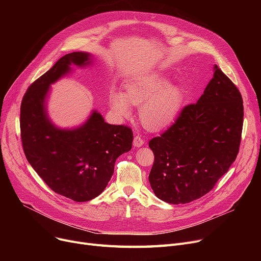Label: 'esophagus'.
Instances as JSON below:
<instances>
[{"mask_svg": "<svg viewBox=\"0 0 261 261\" xmlns=\"http://www.w3.org/2000/svg\"><path fill=\"white\" fill-rule=\"evenodd\" d=\"M144 140H143V138L141 135H135L134 136V140H133V145L135 146V147H141V146H143L144 145Z\"/></svg>", "mask_w": 261, "mask_h": 261, "instance_id": "34e87169", "label": "esophagus"}]
</instances>
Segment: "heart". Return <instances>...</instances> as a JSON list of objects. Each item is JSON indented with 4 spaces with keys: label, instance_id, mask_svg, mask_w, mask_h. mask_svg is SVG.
Returning <instances> with one entry per match:
<instances>
[{
    "label": "heart",
    "instance_id": "heart-1",
    "mask_svg": "<svg viewBox=\"0 0 261 261\" xmlns=\"http://www.w3.org/2000/svg\"><path fill=\"white\" fill-rule=\"evenodd\" d=\"M168 84V79L161 75L133 80L126 87V96L120 92L112 94V107L118 114L126 116L130 111L129 101L142 107L141 118L147 128H166L179 115L184 99L181 88Z\"/></svg>",
    "mask_w": 261,
    "mask_h": 261
}]
</instances>
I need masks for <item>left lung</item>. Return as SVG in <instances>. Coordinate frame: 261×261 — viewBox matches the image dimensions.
Returning a JSON list of instances; mask_svg holds the SVG:
<instances>
[{
  "mask_svg": "<svg viewBox=\"0 0 261 261\" xmlns=\"http://www.w3.org/2000/svg\"><path fill=\"white\" fill-rule=\"evenodd\" d=\"M242 126V96L215 65L199 100L185 106L172 125L149 142L154 154L149 182L155 196L185 204L208 194L237 158Z\"/></svg>",
  "mask_w": 261,
  "mask_h": 261,
  "instance_id": "obj_1",
  "label": "left lung"
}]
</instances>
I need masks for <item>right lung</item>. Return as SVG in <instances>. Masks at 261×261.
<instances>
[{
    "label": "right lung",
    "instance_id": "add662e5",
    "mask_svg": "<svg viewBox=\"0 0 261 261\" xmlns=\"http://www.w3.org/2000/svg\"><path fill=\"white\" fill-rule=\"evenodd\" d=\"M90 55L74 51L29 87L21 102L20 130L27 161L55 193L76 202L100 195L114 172L116 159L132 148L129 126L110 125L93 112L84 126L75 130L55 128L45 112L48 87L70 70V64L86 65Z\"/></svg>",
    "mask_w": 261,
    "mask_h": 261
}]
</instances>
